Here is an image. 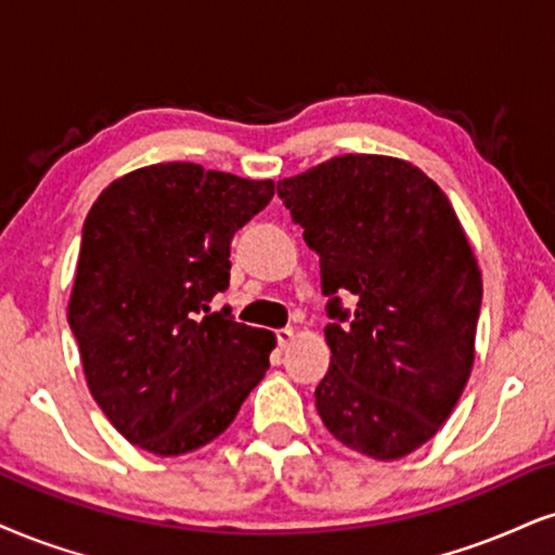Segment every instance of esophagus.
I'll return each instance as SVG.
<instances>
[{
  "instance_id": "obj_1",
  "label": "esophagus",
  "mask_w": 555,
  "mask_h": 555,
  "mask_svg": "<svg viewBox=\"0 0 555 555\" xmlns=\"http://www.w3.org/2000/svg\"><path fill=\"white\" fill-rule=\"evenodd\" d=\"M275 337H278V345L285 350V347H288L291 341H293V337H296V332H293L291 326H283V330L275 332Z\"/></svg>"
}]
</instances>
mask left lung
<instances>
[{
    "mask_svg": "<svg viewBox=\"0 0 555 555\" xmlns=\"http://www.w3.org/2000/svg\"><path fill=\"white\" fill-rule=\"evenodd\" d=\"M278 195L330 298L321 422L375 461L409 455L442 427L474 365L481 272L453 205L412 164L373 154L334 156Z\"/></svg>",
    "mask_w": 555,
    "mask_h": 555,
    "instance_id": "1",
    "label": "left lung"
}]
</instances>
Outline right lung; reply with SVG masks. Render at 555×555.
Here are the masks:
<instances>
[{"label":"right lung","instance_id":"add662e5","mask_svg":"<svg viewBox=\"0 0 555 555\" xmlns=\"http://www.w3.org/2000/svg\"><path fill=\"white\" fill-rule=\"evenodd\" d=\"M272 180L154 164L102 190L81 229L68 326L94 401L131 444L182 455L229 429L270 367L275 337L229 306L231 238Z\"/></svg>","mask_w":555,"mask_h":555}]
</instances>
